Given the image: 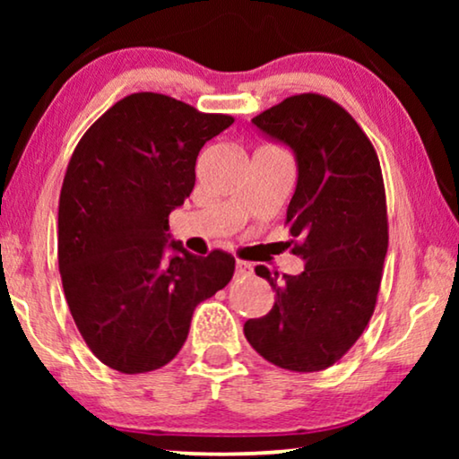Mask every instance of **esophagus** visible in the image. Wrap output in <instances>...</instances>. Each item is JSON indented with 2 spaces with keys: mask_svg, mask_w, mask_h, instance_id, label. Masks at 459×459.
Masks as SVG:
<instances>
[{
  "mask_svg": "<svg viewBox=\"0 0 459 459\" xmlns=\"http://www.w3.org/2000/svg\"><path fill=\"white\" fill-rule=\"evenodd\" d=\"M253 273V265L247 261H236V275L238 278H247V275Z\"/></svg>",
  "mask_w": 459,
  "mask_h": 459,
  "instance_id": "esophagus-1",
  "label": "esophagus"
}]
</instances>
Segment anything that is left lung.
<instances>
[{
	"label": "left lung",
	"instance_id": "left-lung-1",
	"mask_svg": "<svg viewBox=\"0 0 459 459\" xmlns=\"http://www.w3.org/2000/svg\"><path fill=\"white\" fill-rule=\"evenodd\" d=\"M253 123L297 154L286 225L288 247L305 272L278 281V272L255 267L272 284L275 303L244 324V336L273 366L319 372L353 347L378 299L388 248L380 160L355 118L319 93L286 98Z\"/></svg>",
	"mask_w": 459,
	"mask_h": 459
}]
</instances>
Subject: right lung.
<instances>
[{
    "label": "right lung",
    "instance_id": "right-lung-1",
    "mask_svg": "<svg viewBox=\"0 0 459 459\" xmlns=\"http://www.w3.org/2000/svg\"><path fill=\"white\" fill-rule=\"evenodd\" d=\"M234 123L162 93L118 100L81 137L58 206V267L93 355L121 374L167 366L196 305L230 284L236 259L171 242L169 212L196 181L200 148Z\"/></svg>",
    "mask_w": 459,
    "mask_h": 459
}]
</instances>
